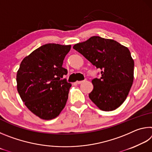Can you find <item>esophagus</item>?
Masks as SVG:
<instances>
[{
	"label": "esophagus",
	"mask_w": 152,
	"mask_h": 152,
	"mask_svg": "<svg viewBox=\"0 0 152 152\" xmlns=\"http://www.w3.org/2000/svg\"><path fill=\"white\" fill-rule=\"evenodd\" d=\"M84 80H82V81H76V84H81V83H82V82H84Z\"/></svg>",
	"instance_id": "esophagus-1"
}]
</instances>
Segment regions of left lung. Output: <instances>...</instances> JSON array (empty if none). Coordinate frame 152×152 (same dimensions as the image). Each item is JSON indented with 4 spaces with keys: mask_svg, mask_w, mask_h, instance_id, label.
Wrapping results in <instances>:
<instances>
[{
    "mask_svg": "<svg viewBox=\"0 0 152 152\" xmlns=\"http://www.w3.org/2000/svg\"><path fill=\"white\" fill-rule=\"evenodd\" d=\"M96 68L101 77L92 80L89 98L102 110L111 111L125 101L133 82L134 61L129 49L116 41L93 36L74 45Z\"/></svg>",
    "mask_w": 152,
    "mask_h": 152,
    "instance_id": "obj_1",
    "label": "left lung"
}]
</instances>
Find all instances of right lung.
I'll return each instance as SVG.
<instances>
[{"label": "right lung", "mask_w": 152, "mask_h": 152, "mask_svg": "<svg viewBox=\"0 0 152 152\" xmlns=\"http://www.w3.org/2000/svg\"><path fill=\"white\" fill-rule=\"evenodd\" d=\"M71 45L47 43L31 53L20 64L17 91L25 106L44 120L57 117L65 107L72 84L62 79V67Z\"/></svg>", "instance_id": "obj_1"}]
</instances>
